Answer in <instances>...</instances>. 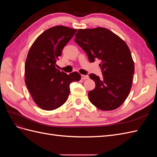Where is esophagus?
Returning a JSON list of instances; mask_svg holds the SVG:
<instances>
[{"label":"esophagus","instance_id":"obj_1","mask_svg":"<svg viewBox=\"0 0 157 157\" xmlns=\"http://www.w3.org/2000/svg\"><path fill=\"white\" fill-rule=\"evenodd\" d=\"M81 78L82 80H85V79H88L89 77L88 75H81Z\"/></svg>","mask_w":157,"mask_h":157}]
</instances>
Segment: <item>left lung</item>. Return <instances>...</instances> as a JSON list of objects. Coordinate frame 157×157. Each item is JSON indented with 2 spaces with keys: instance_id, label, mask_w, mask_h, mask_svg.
<instances>
[{
  "instance_id": "8db88e82",
  "label": "left lung",
  "mask_w": 157,
  "mask_h": 157,
  "mask_svg": "<svg viewBox=\"0 0 157 157\" xmlns=\"http://www.w3.org/2000/svg\"><path fill=\"white\" fill-rule=\"evenodd\" d=\"M75 41L86 52L90 62L98 59L103 78L93 73L96 87L88 92L94 105L102 111L120 107L132 88L134 63L126 42L105 28L78 29Z\"/></svg>"
}]
</instances>
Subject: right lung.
Wrapping results in <instances>:
<instances>
[{"mask_svg":"<svg viewBox=\"0 0 157 157\" xmlns=\"http://www.w3.org/2000/svg\"><path fill=\"white\" fill-rule=\"evenodd\" d=\"M77 29L55 26L46 30L33 42L25 64V82L33 100L41 109L54 110L67 101L70 84L79 81L77 72L67 75L57 69L65 46Z\"/></svg>","mask_w":157,"mask_h":157,"instance_id":"add662e5","label":"right lung"}]
</instances>
